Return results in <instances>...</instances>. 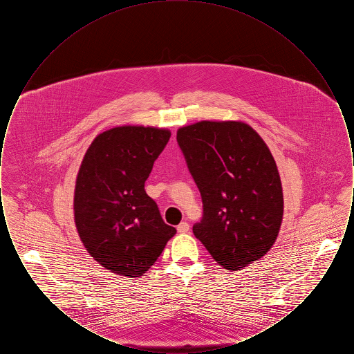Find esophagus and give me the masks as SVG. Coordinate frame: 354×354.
I'll return each mask as SVG.
<instances>
[{
  "mask_svg": "<svg viewBox=\"0 0 354 354\" xmlns=\"http://www.w3.org/2000/svg\"><path fill=\"white\" fill-rule=\"evenodd\" d=\"M188 231H189V224H188V223L183 221V223H180V224L178 225V232H179V234H187Z\"/></svg>",
  "mask_w": 354,
  "mask_h": 354,
  "instance_id": "1",
  "label": "esophagus"
}]
</instances>
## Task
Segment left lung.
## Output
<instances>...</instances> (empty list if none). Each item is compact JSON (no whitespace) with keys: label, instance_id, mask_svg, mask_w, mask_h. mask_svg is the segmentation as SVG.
<instances>
[{"label":"left lung","instance_id":"8db88e82","mask_svg":"<svg viewBox=\"0 0 354 354\" xmlns=\"http://www.w3.org/2000/svg\"><path fill=\"white\" fill-rule=\"evenodd\" d=\"M176 139L202 195L194 235L227 270L261 259L284 212L280 175L263 138L241 120H201L180 127Z\"/></svg>","mask_w":354,"mask_h":354}]
</instances>
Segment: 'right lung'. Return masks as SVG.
I'll list each match as a JSON object with an SVG mask.
<instances>
[{
    "instance_id": "right-lung-1",
    "label": "right lung",
    "mask_w": 354,
    "mask_h": 354,
    "mask_svg": "<svg viewBox=\"0 0 354 354\" xmlns=\"http://www.w3.org/2000/svg\"><path fill=\"white\" fill-rule=\"evenodd\" d=\"M169 136L167 129L117 126L97 135L84 153L74 221L87 253L114 274L143 276L176 234L145 191Z\"/></svg>"
}]
</instances>
